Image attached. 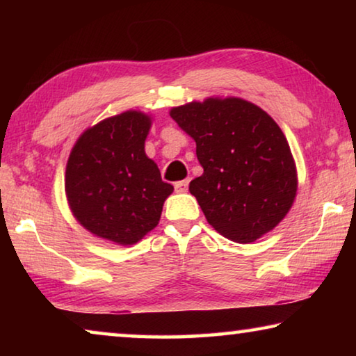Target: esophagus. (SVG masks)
<instances>
[{"label":"esophagus","mask_w":356,"mask_h":356,"mask_svg":"<svg viewBox=\"0 0 356 356\" xmlns=\"http://www.w3.org/2000/svg\"><path fill=\"white\" fill-rule=\"evenodd\" d=\"M188 184H190V180H188V179H185V180H179V182L174 184V188H176V191H177V193H184V191L188 190Z\"/></svg>","instance_id":"obj_1"}]
</instances>
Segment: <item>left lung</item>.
<instances>
[{
  "label": "left lung",
  "mask_w": 356,
  "mask_h": 356,
  "mask_svg": "<svg viewBox=\"0 0 356 356\" xmlns=\"http://www.w3.org/2000/svg\"><path fill=\"white\" fill-rule=\"evenodd\" d=\"M196 141L202 176L190 182L209 225L237 243L280 225L297 196V166L284 134L262 108L238 97H209L171 108Z\"/></svg>",
  "instance_id": "left-lung-1"
}]
</instances>
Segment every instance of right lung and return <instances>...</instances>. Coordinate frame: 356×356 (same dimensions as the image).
<instances>
[{"label": "right lung", "mask_w": 356, "mask_h": 356, "mask_svg": "<svg viewBox=\"0 0 356 356\" xmlns=\"http://www.w3.org/2000/svg\"><path fill=\"white\" fill-rule=\"evenodd\" d=\"M152 116L129 110L83 131L65 166L72 215L92 236L129 246L159 225L174 191L144 150Z\"/></svg>", "instance_id": "1"}]
</instances>
